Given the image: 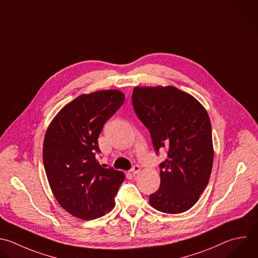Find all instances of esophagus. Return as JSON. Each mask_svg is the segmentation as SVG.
I'll use <instances>...</instances> for the list:
<instances>
[{
	"mask_svg": "<svg viewBox=\"0 0 258 258\" xmlns=\"http://www.w3.org/2000/svg\"><path fill=\"white\" fill-rule=\"evenodd\" d=\"M140 171H141L140 166H139V165H135V166L133 167V169L131 170V172H132L134 175H136V174H139V173H140Z\"/></svg>",
	"mask_w": 258,
	"mask_h": 258,
	"instance_id": "obj_1",
	"label": "esophagus"
}]
</instances>
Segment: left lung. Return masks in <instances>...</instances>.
Wrapping results in <instances>:
<instances>
[{"instance_id":"8db88e82","label":"left lung","mask_w":258,"mask_h":258,"mask_svg":"<svg viewBox=\"0 0 258 258\" xmlns=\"http://www.w3.org/2000/svg\"><path fill=\"white\" fill-rule=\"evenodd\" d=\"M132 100L138 117L150 131L156 152L168 150L167 159L160 164V187L149 203L166 214L184 213L197 204L212 172L209 114L199 100L174 86H138Z\"/></svg>"}]
</instances>
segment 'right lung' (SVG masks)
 I'll return each mask as SVG.
<instances>
[{
    "mask_svg": "<svg viewBox=\"0 0 258 258\" xmlns=\"http://www.w3.org/2000/svg\"><path fill=\"white\" fill-rule=\"evenodd\" d=\"M124 99L116 89L82 94L46 130L42 156L48 184L59 206L78 219L100 218L115 206L124 174L99 165L95 154L102 126Z\"/></svg>",
    "mask_w": 258,
    "mask_h": 258,
    "instance_id": "right-lung-1",
    "label": "right lung"
}]
</instances>
